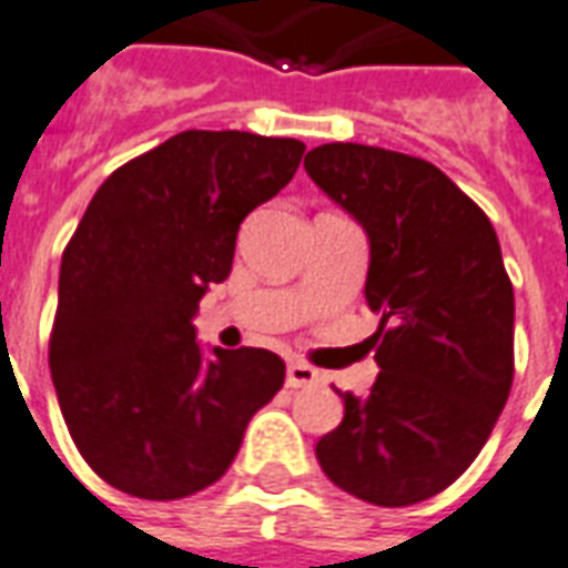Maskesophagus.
I'll list each match as a JSON object with an SVG mask.
<instances>
[{
  "label": "esophagus",
  "mask_w": 568,
  "mask_h": 568,
  "mask_svg": "<svg viewBox=\"0 0 568 568\" xmlns=\"http://www.w3.org/2000/svg\"><path fill=\"white\" fill-rule=\"evenodd\" d=\"M322 381V372L313 369V366H306L301 361H292L288 363V369H285V384L292 389H301V387H315Z\"/></svg>",
  "instance_id": "obj_1"
}]
</instances>
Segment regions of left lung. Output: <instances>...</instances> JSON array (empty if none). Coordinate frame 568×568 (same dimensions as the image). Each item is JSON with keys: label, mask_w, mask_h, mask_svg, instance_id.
<instances>
[{"label": "left lung", "mask_w": 568, "mask_h": 568, "mask_svg": "<svg viewBox=\"0 0 568 568\" xmlns=\"http://www.w3.org/2000/svg\"><path fill=\"white\" fill-rule=\"evenodd\" d=\"M306 175L369 241L366 303L378 378L342 393V423L315 444L333 486L410 506L456 483L513 387L515 294L488 216L426 160L357 142L318 145Z\"/></svg>", "instance_id": "left-lung-1"}]
</instances>
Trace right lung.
<instances>
[{
	"label": "right lung",
	"mask_w": 568,
	"mask_h": 568,
	"mask_svg": "<svg viewBox=\"0 0 568 568\" xmlns=\"http://www.w3.org/2000/svg\"><path fill=\"white\" fill-rule=\"evenodd\" d=\"M306 145L184 130L103 181L62 255L50 339L59 408L98 476L142 500L214 486L285 363L202 348L199 301L232 274L244 216L294 179Z\"/></svg>",
	"instance_id": "right-lung-1"
}]
</instances>
